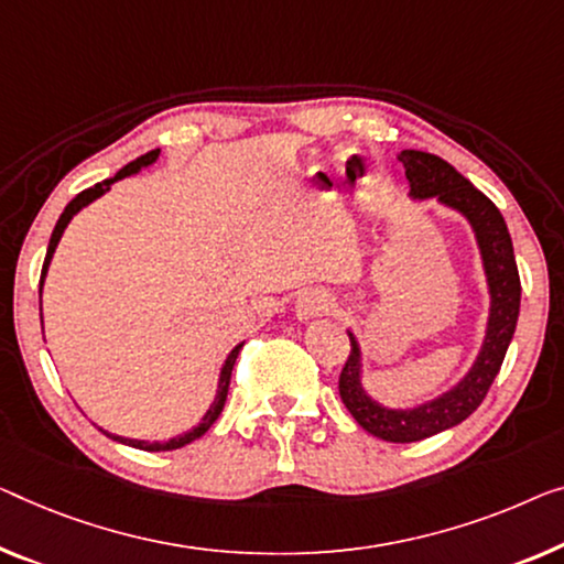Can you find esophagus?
<instances>
[{
	"mask_svg": "<svg viewBox=\"0 0 564 564\" xmlns=\"http://www.w3.org/2000/svg\"><path fill=\"white\" fill-rule=\"evenodd\" d=\"M332 311H334V299L322 289H308L306 293H301V299L296 301V314L299 318H304V322L324 314H332Z\"/></svg>",
	"mask_w": 564,
	"mask_h": 564,
	"instance_id": "34e87169",
	"label": "esophagus"
}]
</instances>
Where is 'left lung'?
I'll return each instance as SVG.
<instances>
[{"instance_id": "8db88e82", "label": "left lung", "mask_w": 564, "mask_h": 564, "mask_svg": "<svg viewBox=\"0 0 564 564\" xmlns=\"http://www.w3.org/2000/svg\"><path fill=\"white\" fill-rule=\"evenodd\" d=\"M398 159L405 166L410 195L420 199L438 197L443 205L466 215V220L476 232L478 248H481L484 271L491 291L489 329H486L484 347L478 351L474 367L451 392L413 410H390L369 398L362 388V380H359V367H362L359 365V344L349 334L351 351L339 375L341 402L347 405L351 417L375 438L390 443H415L458 425L460 420H466L481 405L494 377L499 375L503 357H507L511 336H514L522 283H519L511 235L499 207L484 192H478L464 174H458L448 162H443L441 156L405 149Z\"/></svg>"}]
</instances>
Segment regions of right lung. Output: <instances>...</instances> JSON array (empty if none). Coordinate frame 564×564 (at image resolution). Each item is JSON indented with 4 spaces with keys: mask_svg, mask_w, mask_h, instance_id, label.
<instances>
[{
    "mask_svg": "<svg viewBox=\"0 0 564 564\" xmlns=\"http://www.w3.org/2000/svg\"><path fill=\"white\" fill-rule=\"evenodd\" d=\"M156 156H159V149L149 151V154L139 156V159H133L131 164H126L119 174L111 176V180H104V182H98V184H94V187L83 189L80 195L75 197V199L67 202L65 213L61 215V220H57L55 230H53V238H50V246H47L45 263H42V273H40V293H42V281H45V273H47V265H50V260H53V253H55L57 242H61L63 232H65V228H67V223L73 220V215H75V213H80L83 207L90 205V202H94L96 197L104 195V192H108V187H111V184H113L116 180H121V176H129V174H137V172L141 170V166H149V164H154V162H156ZM240 349H242V344H238V347H235V349L230 351V357L225 359V367H223V372H220V384H217L215 402H213V405H209V410H207V413H205V417H202V423H199L197 427H192L189 433H184V435H176V438H172V441H164V443L131 441V438H121V435H111V433H106V431H104V433L108 435V438H113V441H119V443L131 445V448H141V451H174V448H182V445H187V443H192V441H197L199 435H205V433L209 431V425H213L215 420L220 417V413H223V408H225V400H228V388H230V375H232V365H235V359H238Z\"/></svg>",
    "mask_w": 564,
    "mask_h": 564,
    "instance_id": "right-lung-1",
    "label": "right lung"
}]
</instances>
